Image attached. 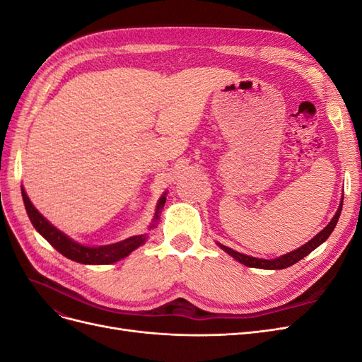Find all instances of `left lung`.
Listing matches in <instances>:
<instances>
[{
    "instance_id": "left-lung-1",
    "label": "left lung",
    "mask_w": 362,
    "mask_h": 362,
    "mask_svg": "<svg viewBox=\"0 0 362 362\" xmlns=\"http://www.w3.org/2000/svg\"><path fill=\"white\" fill-rule=\"evenodd\" d=\"M343 196H341V201H339V205H338V210L335 213V216L332 217V221L327 223L322 231L317 234L315 237H313L310 242H306L303 246L294 249L291 252H288V254L286 255H281L278 258H272V259H264V258H255V257H250V255H245V254H240V252L228 247V246H223L221 243H217V246L221 247L222 250H225L228 255H231L235 261L242 262L243 266H247V267H255V269H266V270H281V269H287L293 264H296V262L300 261L303 257H306L308 254H311V252L319 247L322 243H325L327 237H329L334 231V228L338 222V217L339 214H341V208H343Z\"/></svg>"
}]
</instances>
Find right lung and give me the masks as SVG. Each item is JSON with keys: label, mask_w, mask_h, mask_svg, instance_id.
I'll return each mask as SVG.
<instances>
[{"label": "right lung", "mask_w": 362, "mask_h": 362, "mask_svg": "<svg viewBox=\"0 0 362 362\" xmlns=\"http://www.w3.org/2000/svg\"><path fill=\"white\" fill-rule=\"evenodd\" d=\"M21 192H23V199H24L27 214L30 217L33 226L36 228V231L45 238L54 249L59 250L63 257H66L76 262H81V264H113V262L128 257L131 252L136 250L141 245H145L148 240V234H140V235L125 238L122 242L104 245V246L81 245L78 242H75V240L71 238L69 235L62 233L59 228H56L48 221V218L43 217L36 210V206L31 204L24 189H21ZM166 194L168 193L164 192L157 202L156 214H154V218H152V223L149 225V231L151 229H154L158 222L160 213L163 210L164 204H166Z\"/></svg>", "instance_id": "1"}]
</instances>
